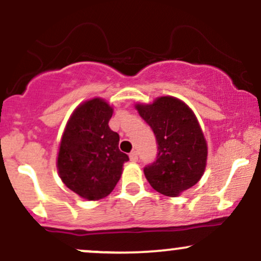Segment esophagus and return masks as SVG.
Listing matches in <instances>:
<instances>
[{
  "label": "esophagus",
  "instance_id": "obj_1",
  "mask_svg": "<svg viewBox=\"0 0 261 261\" xmlns=\"http://www.w3.org/2000/svg\"><path fill=\"white\" fill-rule=\"evenodd\" d=\"M128 157H130V161L131 162H137L139 160V154H137L136 151H133L130 154H128Z\"/></svg>",
  "mask_w": 261,
  "mask_h": 261
}]
</instances>
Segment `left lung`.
I'll list each match as a JSON object with an SVG mask.
<instances>
[{"label":"left lung","instance_id":"8db88e82","mask_svg":"<svg viewBox=\"0 0 261 261\" xmlns=\"http://www.w3.org/2000/svg\"><path fill=\"white\" fill-rule=\"evenodd\" d=\"M135 108L152 127L157 160L143 172L151 187L166 196H179L201 179L207 162V142L193 110L172 95Z\"/></svg>","mask_w":261,"mask_h":261}]
</instances>
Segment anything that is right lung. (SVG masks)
Returning <instances> with one entry per match:
<instances>
[{
	"instance_id": "add662e5",
	"label": "right lung",
	"mask_w": 261,
	"mask_h": 261,
	"mask_svg": "<svg viewBox=\"0 0 261 261\" xmlns=\"http://www.w3.org/2000/svg\"><path fill=\"white\" fill-rule=\"evenodd\" d=\"M113 107L101 98L83 101L71 114L60 142L56 167L64 184L88 201L109 195L128 161L119 135L109 127Z\"/></svg>"
}]
</instances>
